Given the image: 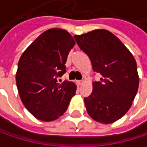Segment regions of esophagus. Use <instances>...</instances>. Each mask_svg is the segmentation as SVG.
I'll return each mask as SVG.
<instances>
[{
	"label": "esophagus",
	"instance_id": "esophagus-1",
	"mask_svg": "<svg viewBox=\"0 0 147 147\" xmlns=\"http://www.w3.org/2000/svg\"><path fill=\"white\" fill-rule=\"evenodd\" d=\"M77 83H78V85H82L83 83V81L82 80H79V81H77Z\"/></svg>",
	"mask_w": 147,
	"mask_h": 147
}]
</instances>
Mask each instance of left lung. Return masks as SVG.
I'll return each instance as SVG.
<instances>
[{"mask_svg": "<svg viewBox=\"0 0 147 147\" xmlns=\"http://www.w3.org/2000/svg\"><path fill=\"white\" fill-rule=\"evenodd\" d=\"M90 59L94 71L102 76L93 82V92L84 98L89 116L102 123H111L129 111L139 88L137 65L132 53L106 30H95L74 36Z\"/></svg>", "mask_w": 147, "mask_h": 147, "instance_id": "left-lung-1", "label": "left lung"}]
</instances>
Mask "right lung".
<instances>
[{
  "instance_id": "add662e5",
  "label": "right lung",
  "mask_w": 147,
  "mask_h": 147,
  "mask_svg": "<svg viewBox=\"0 0 147 147\" xmlns=\"http://www.w3.org/2000/svg\"><path fill=\"white\" fill-rule=\"evenodd\" d=\"M74 45L73 37L66 30L50 29L19 59L16 74L18 94L26 109L39 120L48 122L62 116L76 94L75 83L58 81L66 72L67 56Z\"/></svg>"
}]
</instances>
